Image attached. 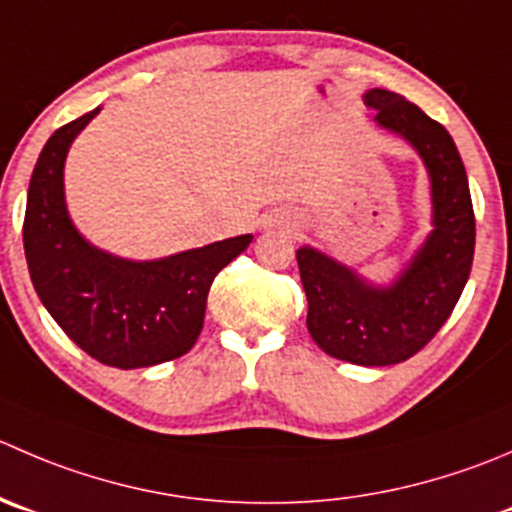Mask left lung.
Returning <instances> with one entry per match:
<instances>
[{"label": "left lung", "mask_w": 512, "mask_h": 512, "mask_svg": "<svg viewBox=\"0 0 512 512\" xmlns=\"http://www.w3.org/2000/svg\"><path fill=\"white\" fill-rule=\"evenodd\" d=\"M380 130L423 160L430 180V232L410 260L375 282L312 245L297 250L307 295V330L320 350L352 365H398L423 350L458 305L475 252L468 175L453 137L418 104L388 89H367Z\"/></svg>", "instance_id": "obj_1"}]
</instances>
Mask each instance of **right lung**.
Listing matches in <instances>:
<instances>
[{
    "instance_id": "right-lung-1",
    "label": "right lung",
    "mask_w": 512,
    "mask_h": 512,
    "mask_svg": "<svg viewBox=\"0 0 512 512\" xmlns=\"http://www.w3.org/2000/svg\"><path fill=\"white\" fill-rule=\"evenodd\" d=\"M99 109L64 124L44 145L27 192L24 255L39 300L74 345L119 370L182 357L205 322L212 280L247 250L252 235L155 260H130L92 245L64 197V162Z\"/></svg>"
}]
</instances>
